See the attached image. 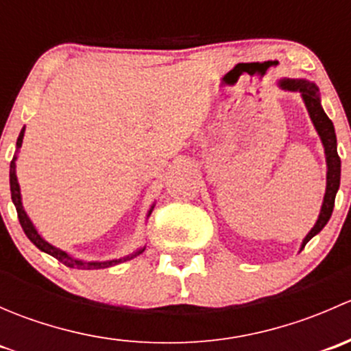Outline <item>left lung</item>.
Instances as JSON below:
<instances>
[{
    "label": "left lung",
    "mask_w": 351,
    "mask_h": 351,
    "mask_svg": "<svg viewBox=\"0 0 351 351\" xmlns=\"http://www.w3.org/2000/svg\"><path fill=\"white\" fill-rule=\"evenodd\" d=\"M278 86L285 91H299L302 95V100L306 104L307 112H309L311 120H313L314 127H316L317 134L321 137V143L324 146V154H326V165H328V173H326V193H324L323 205H321L319 217H317L316 224L311 229L309 234L304 238L302 247L306 246L317 232H321V229L328 224L329 217L332 214V207H335V198L336 192L339 189V176H341V159L338 156V149H336V134H335V125L329 120V117L324 113L323 107H321L319 100V90L314 83L307 80H290V77H284V80L278 81ZM300 247V250H302Z\"/></svg>",
    "instance_id": "1"
}]
</instances>
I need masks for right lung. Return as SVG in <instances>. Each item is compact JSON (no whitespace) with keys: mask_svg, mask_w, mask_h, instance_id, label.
<instances>
[{"mask_svg":"<svg viewBox=\"0 0 351 351\" xmlns=\"http://www.w3.org/2000/svg\"><path fill=\"white\" fill-rule=\"evenodd\" d=\"M23 134H25V127L22 129V132H20L19 139H16V151H15V156H13L12 162H10V190H12V200L13 204H15L16 207V214H19V221L20 224H22V229L23 232L27 234V238L30 239L32 243L35 244V246L38 247L40 251H44V253L51 254V256H54L56 260L61 261L62 265H66V267L69 268H77V270H100V268H108V267H113V265H119L122 263V261H127V260H132V258H136L137 254H141L144 251V247H141V250H137L136 253L132 254H127V256L123 258H119V260H110V261H84V260H80V258H74L73 254L66 253V251L59 250V247L52 246L51 243L45 241L44 238H42L40 234L37 232V229H35V226L32 224V221L28 219L27 212L23 210V205H22V195H20V185H19V180H16V158H19V151L20 147H22V143H23ZM154 205L151 207L149 214L153 212ZM147 214V215H149Z\"/></svg>","mask_w":351,"mask_h":351,"instance_id":"1","label":"right lung"}]
</instances>
